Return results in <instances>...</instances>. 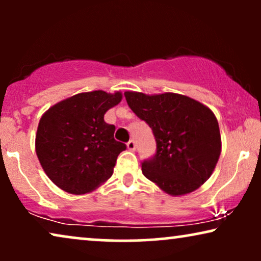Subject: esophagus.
I'll return each instance as SVG.
<instances>
[{
    "mask_svg": "<svg viewBox=\"0 0 261 261\" xmlns=\"http://www.w3.org/2000/svg\"><path fill=\"white\" fill-rule=\"evenodd\" d=\"M127 147H128V149H129V151H134L135 147H137V146H135V141L134 140L128 141L127 142Z\"/></svg>",
    "mask_w": 261,
    "mask_h": 261,
    "instance_id": "1",
    "label": "esophagus"
}]
</instances>
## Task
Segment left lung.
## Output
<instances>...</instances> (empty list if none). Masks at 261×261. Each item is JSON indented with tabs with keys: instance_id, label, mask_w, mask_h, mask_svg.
<instances>
[{
	"instance_id": "8db88e82",
	"label": "left lung",
	"mask_w": 261,
	"mask_h": 261,
	"mask_svg": "<svg viewBox=\"0 0 261 261\" xmlns=\"http://www.w3.org/2000/svg\"><path fill=\"white\" fill-rule=\"evenodd\" d=\"M127 105L151 127L156 142L153 156L142 160V173L172 196L195 191L212 176L221 153L214 113L188 96L166 92H124Z\"/></svg>"
}]
</instances>
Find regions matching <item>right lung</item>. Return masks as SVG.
Returning a JSON list of instances; mask_svg holds the SVG:
<instances>
[{
  "instance_id": "1",
  "label": "right lung",
  "mask_w": 261,
  "mask_h": 261,
  "mask_svg": "<svg viewBox=\"0 0 261 261\" xmlns=\"http://www.w3.org/2000/svg\"><path fill=\"white\" fill-rule=\"evenodd\" d=\"M121 99V92H83L42 115L35 137L37 155L62 190L87 194L113 174L117 155L127 146L114 139L115 126L106 122L105 114Z\"/></svg>"
}]
</instances>
